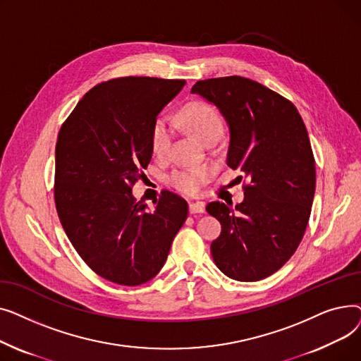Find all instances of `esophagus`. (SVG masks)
Masks as SVG:
<instances>
[{
    "instance_id": "1",
    "label": "esophagus",
    "mask_w": 361,
    "mask_h": 361,
    "mask_svg": "<svg viewBox=\"0 0 361 361\" xmlns=\"http://www.w3.org/2000/svg\"><path fill=\"white\" fill-rule=\"evenodd\" d=\"M188 211L190 214H203L204 212V203L203 202H193L188 204Z\"/></svg>"
}]
</instances>
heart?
Here are the masks:
<instances>
[{"mask_svg": "<svg viewBox=\"0 0 361 361\" xmlns=\"http://www.w3.org/2000/svg\"><path fill=\"white\" fill-rule=\"evenodd\" d=\"M178 118L184 128L203 143L214 136H221L224 130V123L216 108L202 101L187 104L180 111ZM171 140H173V128H171L166 120H157L154 127H152L150 135V145L155 155H165L169 149ZM211 176V166L197 165L174 171L169 177V181L177 190L185 195H197Z\"/></svg>", "mask_w": 361, "mask_h": 361, "instance_id": "b5f03b06", "label": "heart"}]
</instances>
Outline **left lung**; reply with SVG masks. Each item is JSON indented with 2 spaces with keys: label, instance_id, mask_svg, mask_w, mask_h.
I'll return each instance as SVG.
<instances>
[{
  "label": "left lung",
  "instance_id": "left-lung-1",
  "mask_svg": "<svg viewBox=\"0 0 361 361\" xmlns=\"http://www.w3.org/2000/svg\"><path fill=\"white\" fill-rule=\"evenodd\" d=\"M215 105L230 130L226 164L249 180L234 207L206 206L222 226L211 253L222 274L255 282L276 272L297 250L310 218L314 158L297 108L255 80H200L192 87Z\"/></svg>",
  "mask_w": 361,
  "mask_h": 361
}]
</instances>
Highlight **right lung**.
I'll use <instances>...</instances> for the list:
<instances>
[{
	"label": "right lung",
	"instance_id": "add662e5",
	"mask_svg": "<svg viewBox=\"0 0 361 361\" xmlns=\"http://www.w3.org/2000/svg\"><path fill=\"white\" fill-rule=\"evenodd\" d=\"M184 80L120 78L90 89L61 126L55 147L54 197L73 247L99 276L135 287L164 267L188 215L180 196L164 192L154 211L131 187L152 159L159 112Z\"/></svg>",
	"mask_w": 361,
	"mask_h": 361
}]
</instances>
